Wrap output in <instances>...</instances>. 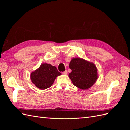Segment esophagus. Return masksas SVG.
Returning <instances> with one entry per match:
<instances>
[{
    "instance_id": "1",
    "label": "esophagus",
    "mask_w": 130,
    "mask_h": 130,
    "mask_svg": "<svg viewBox=\"0 0 130 130\" xmlns=\"http://www.w3.org/2000/svg\"><path fill=\"white\" fill-rule=\"evenodd\" d=\"M62 74H64V75H67V70H65L64 72H62Z\"/></svg>"
}]
</instances>
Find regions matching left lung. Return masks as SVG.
I'll return each mask as SVG.
<instances>
[{
	"label": "left lung",
	"mask_w": 130,
	"mask_h": 130,
	"mask_svg": "<svg viewBox=\"0 0 130 130\" xmlns=\"http://www.w3.org/2000/svg\"><path fill=\"white\" fill-rule=\"evenodd\" d=\"M72 69L68 76L74 86L81 89H87L98 78V69L94 63L80 57L73 58L69 63Z\"/></svg>",
	"instance_id": "obj_1"
}]
</instances>
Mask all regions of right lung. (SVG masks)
Here are the masks:
<instances>
[{
    "label": "right lung",
    "instance_id": "right-lung-1",
    "mask_svg": "<svg viewBox=\"0 0 130 130\" xmlns=\"http://www.w3.org/2000/svg\"><path fill=\"white\" fill-rule=\"evenodd\" d=\"M61 75L55 66L44 63L31 73L30 78L36 87L44 90L51 87L56 78Z\"/></svg>",
    "mask_w": 130,
    "mask_h": 130
}]
</instances>
